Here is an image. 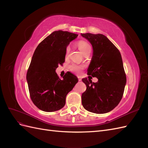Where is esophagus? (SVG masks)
<instances>
[{
    "instance_id": "esophagus-1",
    "label": "esophagus",
    "mask_w": 148,
    "mask_h": 148,
    "mask_svg": "<svg viewBox=\"0 0 148 148\" xmlns=\"http://www.w3.org/2000/svg\"><path fill=\"white\" fill-rule=\"evenodd\" d=\"M78 81H82V77H78Z\"/></svg>"
}]
</instances>
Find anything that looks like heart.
<instances>
[{
    "label": "heart",
    "mask_w": 148,
    "mask_h": 148,
    "mask_svg": "<svg viewBox=\"0 0 148 148\" xmlns=\"http://www.w3.org/2000/svg\"><path fill=\"white\" fill-rule=\"evenodd\" d=\"M77 47L79 50L82 52L83 54L85 55L86 53L91 52V46L89 44L84 41H79L77 44ZM70 52V46H67L65 49V57L67 58L69 56V53ZM84 69V65H80L77 64H72L69 66V69L73 73L79 74L82 72V71Z\"/></svg>",
    "instance_id": "obj_1"
}]
</instances>
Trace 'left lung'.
Masks as SVG:
<instances>
[{
	"label": "left lung",
	"mask_w": 148,
	"mask_h": 148,
	"mask_svg": "<svg viewBox=\"0 0 148 148\" xmlns=\"http://www.w3.org/2000/svg\"><path fill=\"white\" fill-rule=\"evenodd\" d=\"M81 34L90 42L93 48L88 75L98 79L96 83L82 79L86 86V90L82 96V105L92 113H107L119 104L127 82L122 56L119 49L104 35Z\"/></svg>",
	"instance_id": "8db88e82"
}]
</instances>
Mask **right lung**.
I'll list each match as a JSON object with an SVG mask.
<instances>
[{
    "label": "right lung",
    "mask_w": 148,
    "mask_h": 148,
    "mask_svg": "<svg viewBox=\"0 0 148 148\" xmlns=\"http://www.w3.org/2000/svg\"><path fill=\"white\" fill-rule=\"evenodd\" d=\"M78 34L56 31L39 43L33 53L27 73L29 95L38 109L54 112L65 104L66 96L77 83V77L67 72L60 79L56 72L65 62V49Z\"/></svg>",
    "instance_id": "right-lung-1"
}]
</instances>
